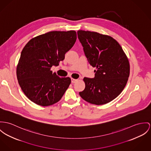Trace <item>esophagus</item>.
Segmentation results:
<instances>
[{"mask_svg":"<svg viewBox=\"0 0 151 151\" xmlns=\"http://www.w3.org/2000/svg\"><path fill=\"white\" fill-rule=\"evenodd\" d=\"M78 80L77 79H73V78H71V82L72 83H75L76 81H77Z\"/></svg>","mask_w":151,"mask_h":151,"instance_id":"obj_1","label":"esophagus"}]
</instances>
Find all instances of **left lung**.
Listing matches in <instances>:
<instances>
[{
    "label": "left lung",
    "instance_id": "8db88e82",
    "mask_svg": "<svg viewBox=\"0 0 151 151\" xmlns=\"http://www.w3.org/2000/svg\"><path fill=\"white\" fill-rule=\"evenodd\" d=\"M78 37L90 64L95 67L93 78H84V90L79 95L96 105L107 104L116 98L128 81L130 66L122 47L110 36L78 30Z\"/></svg>",
    "mask_w": 151,
    "mask_h": 151
}]
</instances>
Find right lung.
<instances>
[{
  "label": "right lung",
  "instance_id": "right-lung-1",
  "mask_svg": "<svg viewBox=\"0 0 151 151\" xmlns=\"http://www.w3.org/2000/svg\"><path fill=\"white\" fill-rule=\"evenodd\" d=\"M74 30L53 31L31 39L23 47L17 68L19 84L35 104L47 106L58 102L70 84L50 68L64 60L76 40Z\"/></svg>",
  "mask_w": 151,
  "mask_h": 151
}]
</instances>
